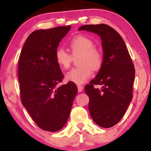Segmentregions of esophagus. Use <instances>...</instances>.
Here are the masks:
<instances>
[{
    "label": "esophagus",
    "instance_id": "obj_1",
    "mask_svg": "<svg viewBox=\"0 0 151 151\" xmlns=\"http://www.w3.org/2000/svg\"><path fill=\"white\" fill-rule=\"evenodd\" d=\"M77 88H78V91H79V92H81V91H83V87H82V86L78 85V86H77Z\"/></svg>",
    "mask_w": 151,
    "mask_h": 151
}]
</instances>
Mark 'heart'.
Returning <instances> with one entry per match:
<instances>
[{
  "mask_svg": "<svg viewBox=\"0 0 151 151\" xmlns=\"http://www.w3.org/2000/svg\"><path fill=\"white\" fill-rule=\"evenodd\" d=\"M72 55L80 54L79 60V67L69 71L66 74V79L76 84H82L92 75V70H99L103 62L101 52L94 47V42L91 38L84 35H77L69 42ZM55 59L59 67L67 69L72 62V56L63 48L59 47L55 50Z\"/></svg>",
  "mask_w": 151,
  "mask_h": 151,
  "instance_id": "heart-1",
  "label": "heart"
}]
</instances>
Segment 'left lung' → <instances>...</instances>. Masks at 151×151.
Returning a JSON list of instances; mask_svg holds the SVG:
<instances>
[{
    "instance_id": "obj_1",
    "label": "left lung",
    "mask_w": 151,
    "mask_h": 151,
    "mask_svg": "<svg viewBox=\"0 0 151 151\" xmlns=\"http://www.w3.org/2000/svg\"><path fill=\"white\" fill-rule=\"evenodd\" d=\"M79 30L97 34L102 41V65L84 91L89 96V111L93 121L101 127L111 128L121 121L132 100L134 66L124 40L111 27L85 25Z\"/></svg>"
}]
</instances>
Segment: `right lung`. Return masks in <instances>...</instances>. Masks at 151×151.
<instances>
[{
	"instance_id": "obj_1",
	"label": "right lung",
	"mask_w": 151,
	"mask_h": 151,
	"mask_svg": "<svg viewBox=\"0 0 151 151\" xmlns=\"http://www.w3.org/2000/svg\"><path fill=\"white\" fill-rule=\"evenodd\" d=\"M70 29L68 25L34 31L26 40L19 58L22 105L38 127L50 132L65 125L77 93L74 83L58 86L64 75L55 59V50Z\"/></svg>"
}]
</instances>
